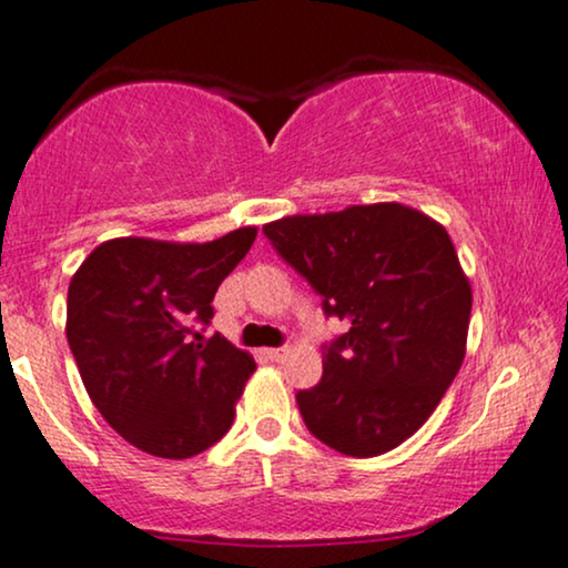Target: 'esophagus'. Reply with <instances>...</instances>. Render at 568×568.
Segmentation results:
<instances>
[{
	"label": "esophagus",
	"instance_id": "obj_1",
	"mask_svg": "<svg viewBox=\"0 0 568 568\" xmlns=\"http://www.w3.org/2000/svg\"><path fill=\"white\" fill-rule=\"evenodd\" d=\"M285 354H288V349H264V357L272 362H283Z\"/></svg>",
	"mask_w": 568,
	"mask_h": 568
}]
</instances>
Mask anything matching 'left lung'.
<instances>
[{"label": "left lung", "mask_w": 568, "mask_h": 568, "mask_svg": "<svg viewBox=\"0 0 568 568\" xmlns=\"http://www.w3.org/2000/svg\"><path fill=\"white\" fill-rule=\"evenodd\" d=\"M264 235L349 325L323 354V381L296 394L306 428L352 457L409 439L466 357L470 283L447 230L402 203L264 224Z\"/></svg>", "instance_id": "obj_1"}]
</instances>
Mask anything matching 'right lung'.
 I'll use <instances>...</instances> for the list:
<instances>
[{"mask_svg": "<svg viewBox=\"0 0 568 568\" xmlns=\"http://www.w3.org/2000/svg\"><path fill=\"white\" fill-rule=\"evenodd\" d=\"M256 241V227L209 243L115 237L68 285L65 336L89 399L142 453L193 457L230 432L256 371L227 338H203L214 293Z\"/></svg>", "mask_w": 568, "mask_h": 568, "instance_id": "1", "label": "right lung"}]
</instances>
